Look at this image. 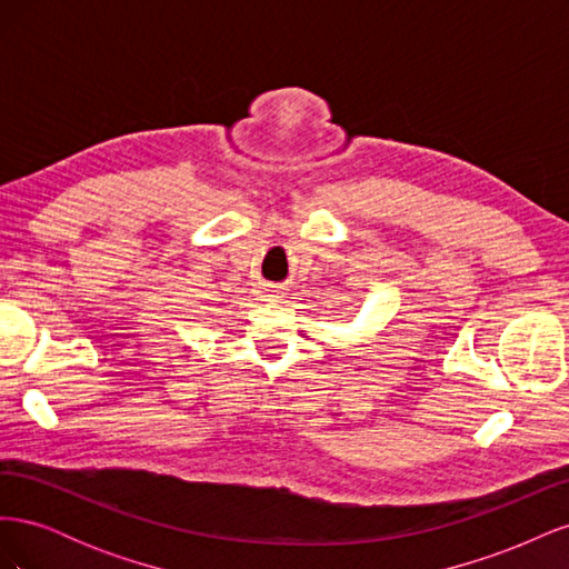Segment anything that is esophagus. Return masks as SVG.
<instances>
[{
  "mask_svg": "<svg viewBox=\"0 0 569 569\" xmlns=\"http://www.w3.org/2000/svg\"><path fill=\"white\" fill-rule=\"evenodd\" d=\"M263 295H266L268 299H280V289H278V287H266Z\"/></svg>",
  "mask_w": 569,
  "mask_h": 569,
  "instance_id": "1",
  "label": "esophagus"
}]
</instances>
